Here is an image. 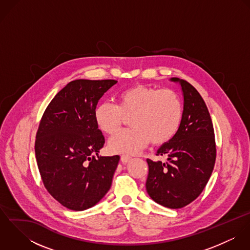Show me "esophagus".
Listing matches in <instances>:
<instances>
[{"mask_svg": "<svg viewBox=\"0 0 250 250\" xmlns=\"http://www.w3.org/2000/svg\"><path fill=\"white\" fill-rule=\"evenodd\" d=\"M131 157L130 156H127V155H122L121 156V158H120V160H121V162L123 163V164H127V163H129L130 161H131Z\"/></svg>", "mask_w": 250, "mask_h": 250, "instance_id": "1", "label": "esophagus"}]
</instances>
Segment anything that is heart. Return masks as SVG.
<instances>
[{
    "label": "heart",
    "instance_id": "1",
    "mask_svg": "<svg viewBox=\"0 0 250 250\" xmlns=\"http://www.w3.org/2000/svg\"><path fill=\"white\" fill-rule=\"evenodd\" d=\"M130 116L132 128L120 131L108 140L110 152L133 155L150 142L155 145L168 143L181 125L183 107L173 90L134 85L117 95L116 106L103 102L94 110L98 129L107 135L117 132L124 117Z\"/></svg>",
    "mask_w": 250,
    "mask_h": 250
}]
</instances>
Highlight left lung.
Masks as SVG:
<instances>
[{
	"label": "left lung",
	"instance_id": "obj_1",
	"mask_svg": "<svg viewBox=\"0 0 250 250\" xmlns=\"http://www.w3.org/2000/svg\"><path fill=\"white\" fill-rule=\"evenodd\" d=\"M181 85L184 97L182 122L176 135L163 144L158 156L167 162L147 159L146 190L158 204L180 209L204 189L214 169L215 142L212 119L203 98L187 81L171 78Z\"/></svg>",
	"mask_w": 250,
	"mask_h": 250
}]
</instances>
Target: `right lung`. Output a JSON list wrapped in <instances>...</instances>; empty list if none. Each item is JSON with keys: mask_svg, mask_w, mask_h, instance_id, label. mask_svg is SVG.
<instances>
[{"mask_svg": "<svg viewBox=\"0 0 250 250\" xmlns=\"http://www.w3.org/2000/svg\"><path fill=\"white\" fill-rule=\"evenodd\" d=\"M114 80H75L50 102L41 118L36 157L42 182L62 206L83 211L110 188L120 157L99 155L105 138L94 110Z\"/></svg>", "mask_w": 250, "mask_h": 250, "instance_id": "right-lung-1", "label": "right lung"}]
</instances>
